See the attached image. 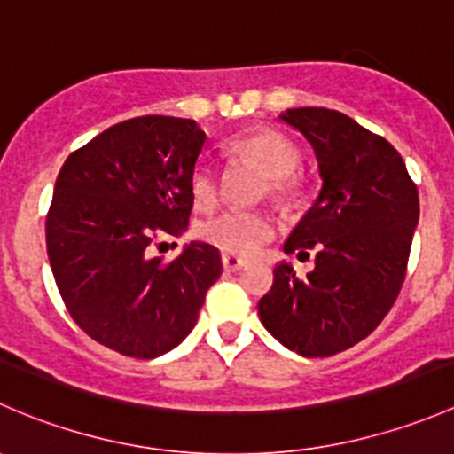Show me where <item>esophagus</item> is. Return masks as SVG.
Wrapping results in <instances>:
<instances>
[{
    "mask_svg": "<svg viewBox=\"0 0 454 454\" xmlns=\"http://www.w3.org/2000/svg\"><path fill=\"white\" fill-rule=\"evenodd\" d=\"M222 263H223V270H228V272H239V270L246 268V261H241L239 256H232V254H223Z\"/></svg>",
    "mask_w": 454,
    "mask_h": 454,
    "instance_id": "esophagus-1",
    "label": "esophagus"
}]
</instances>
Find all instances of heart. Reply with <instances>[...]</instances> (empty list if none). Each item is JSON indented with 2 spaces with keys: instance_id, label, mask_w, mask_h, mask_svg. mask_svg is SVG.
Listing matches in <instances>:
<instances>
[{
  "instance_id": "heart-1",
  "label": "heart",
  "mask_w": 454,
  "mask_h": 454,
  "mask_svg": "<svg viewBox=\"0 0 454 454\" xmlns=\"http://www.w3.org/2000/svg\"><path fill=\"white\" fill-rule=\"evenodd\" d=\"M228 151L263 173L268 193L277 201H294L301 195V177L296 176L301 151L286 134L274 129L248 131L232 138ZM191 198L200 210L217 206L219 182L210 164L201 162L195 167L191 176ZM201 237L222 253L250 256L274 237V219L261 210H226L204 223Z\"/></svg>"
}]
</instances>
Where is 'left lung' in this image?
Returning a JSON list of instances; mask_svg holds the SVG:
<instances>
[{"label": "left lung", "instance_id": "8db88e82", "mask_svg": "<svg viewBox=\"0 0 454 454\" xmlns=\"http://www.w3.org/2000/svg\"><path fill=\"white\" fill-rule=\"evenodd\" d=\"M318 160V200L286 241L309 256L299 277L287 261L259 301L263 327L305 358H327L367 338L395 303L419 219L418 186L402 155L354 118L325 107L281 114Z\"/></svg>", "mask_w": 454, "mask_h": 454}]
</instances>
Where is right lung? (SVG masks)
<instances>
[{
	"mask_svg": "<svg viewBox=\"0 0 454 454\" xmlns=\"http://www.w3.org/2000/svg\"><path fill=\"white\" fill-rule=\"evenodd\" d=\"M198 122L140 116L67 155L45 219L48 259L74 323L100 345L149 360L198 323L222 256L193 241L173 261L151 250L189 226ZM162 246V244H160Z\"/></svg>",
	"mask_w": 454,
	"mask_h": 454,
	"instance_id": "right-lung-1",
	"label": "right lung"
}]
</instances>
